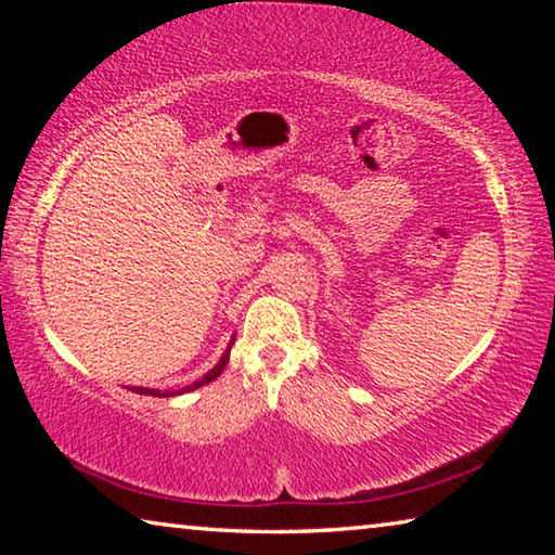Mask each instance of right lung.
Listing matches in <instances>:
<instances>
[{
	"label": "right lung",
	"mask_w": 555,
	"mask_h": 555,
	"mask_svg": "<svg viewBox=\"0 0 555 555\" xmlns=\"http://www.w3.org/2000/svg\"><path fill=\"white\" fill-rule=\"evenodd\" d=\"M230 347H232V343L228 345V350H224V354L220 357V362L215 364V367H212L208 374H203V377H201L198 382L188 384V387H183V389H176V391H156V389H146V387H131V391H137V393H146V397H176V393H185V391L198 389V387H203V384H208V382H212V379H218V377H220L222 370H224V364L230 362Z\"/></svg>",
	"instance_id": "1"
}]
</instances>
